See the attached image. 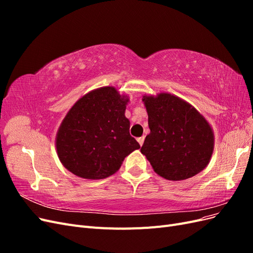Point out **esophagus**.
Here are the masks:
<instances>
[{"label":"esophagus","mask_w":253,"mask_h":253,"mask_svg":"<svg viewBox=\"0 0 253 253\" xmlns=\"http://www.w3.org/2000/svg\"><path fill=\"white\" fill-rule=\"evenodd\" d=\"M137 141L139 142L140 145H142V144H143V141H144V136H141V137H139V138H137Z\"/></svg>","instance_id":"1"}]
</instances>
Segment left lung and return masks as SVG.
<instances>
[{
  "instance_id": "8db88e82",
  "label": "left lung",
  "mask_w": 253,
  "mask_h": 253,
  "mask_svg": "<svg viewBox=\"0 0 253 253\" xmlns=\"http://www.w3.org/2000/svg\"><path fill=\"white\" fill-rule=\"evenodd\" d=\"M150 134L140 152L168 180H185L209 165L214 150L210 124L192 104L170 93L143 95Z\"/></svg>"
}]
</instances>
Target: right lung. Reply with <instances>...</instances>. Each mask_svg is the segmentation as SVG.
<instances>
[{"mask_svg":"<svg viewBox=\"0 0 253 253\" xmlns=\"http://www.w3.org/2000/svg\"><path fill=\"white\" fill-rule=\"evenodd\" d=\"M127 95L114 86L88 91L61 122L56 149L61 164L78 177L103 179L116 173L125 158L140 148L129 135Z\"/></svg>","mask_w":253,"mask_h":253,"instance_id":"obj_1","label":"right lung"}]
</instances>
